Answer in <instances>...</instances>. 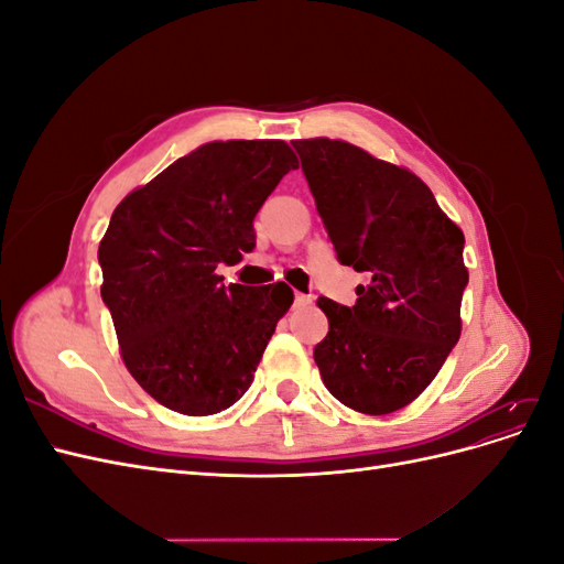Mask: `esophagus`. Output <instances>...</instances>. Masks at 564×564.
Listing matches in <instances>:
<instances>
[{
    "label": "esophagus",
    "mask_w": 564,
    "mask_h": 564,
    "mask_svg": "<svg viewBox=\"0 0 564 564\" xmlns=\"http://www.w3.org/2000/svg\"><path fill=\"white\" fill-rule=\"evenodd\" d=\"M311 303H313V296H308V294H296V296H294V305H296V308H308Z\"/></svg>",
    "instance_id": "esophagus-1"
}]
</instances>
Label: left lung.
Segmentation results:
<instances>
[{
    "mask_svg": "<svg viewBox=\"0 0 564 564\" xmlns=\"http://www.w3.org/2000/svg\"><path fill=\"white\" fill-rule=\"evenodd\" d=\"M292 145L336 259L369 278L350 308L317 301L329 319L313 350L319 377L355 412H398L435 379L460 336L464 232L406 169L346 141Z\"/></svg>",
    "mask_w": 564,
    "mask_h": 564,
    "instance_id": "8db88e82",
    "label": "left lung"
}]
</instances>
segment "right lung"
I'll list each match as a JSON object with an SVG mask.
<instances>
[{"mask_svg": "<svg viewBox=\"0 0 564 564\" xmlns=\"http://www.w3.org/2000/svg\"><path fill=\"white\" fill-rule=\"evenodd\" d=\"M296 166L284 141L204 143L112 212L100 296L131 377L166 409L216 414L251 386L294 292L224 286L216 268L256 247V214Z\"/></svg>", "mask_w": 564, "mask_h": 564, "instance_id": "add662e5", "label": "right lung"}]
</instances>
